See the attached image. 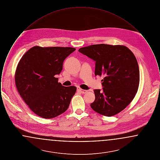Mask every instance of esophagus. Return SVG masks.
Segmentation results:
<instances>
[{
	"mask_svg": "<svg viewBox=\"0 0 160 160\" xmlns=\"http://www.w3.org/2000/svg\"><path fill=\"white\" fill-rule=\"evenodd\" d=\"M77 91L78 92H81V93H86L88 91H86V90H83V89H81V88H78L77 89Z\"/></svg>",
	"mask_w": 160,
	"mask_h": 160,
	"instance_id": "1",
	"label": "esophagus"
}]
</instances>
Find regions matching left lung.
Segmentation results:
<instances>
[{
  "mask_svg": "<svg viewBox=\"0 0 160 160\" xmlns=\"http://www.w3.org/2000/svg\"><path fill=\"white\" fill-rule=\"evenodd\" d=\"M78 52L95 62L96 76H104L102 90H94L92 108L106 116L121 112L134 99L138 88L139 68L134 54L125 46L104 44L82 47Z\"/></svg>",
  "mask_w": 160,
  "mask_h": 160,
  "instance_id": "obj_1",
  "label": "left lung"
}]
</instances>
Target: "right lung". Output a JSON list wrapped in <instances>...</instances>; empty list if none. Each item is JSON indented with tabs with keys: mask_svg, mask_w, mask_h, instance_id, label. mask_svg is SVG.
<instances>
[{
	"mask_svg": "<svg viewBox=\"0 0 160 160\" xmlns=\"http://www.w3.org/2000/svg\"><path fill=\"white\" fill-rule=\"evenodd\" d=\"M72 47L35 46L24 54L15 71V85L26 104L39 116L52 119L64 113L76 92L58 83L63 62Z\"/></svg>",
	"mask_w": 160,
	"mask_h": 160,
	"instance_id": "right-lung-1",
	"label": "right lung"
}]
</instances>
